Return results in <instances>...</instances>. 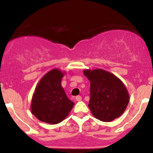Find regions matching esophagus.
<instances>
[{
	"mask_svg": "<svg viewBox=\"0 0 153 153\" xmlns=\"http://www.w3.org/2000/svg\"><path fill=\"white\" fill-rule=\"evenodd\" d=\"M75 100H76L77 101H81V100H82V98H81V96L78 95V96H77L76 98H75Z\"/></svg>",
	"mask_w": 153,
	"mask_h": 153,
	"instance_id": "34e87169",
	"label": "esophagus"
}]
</instances>
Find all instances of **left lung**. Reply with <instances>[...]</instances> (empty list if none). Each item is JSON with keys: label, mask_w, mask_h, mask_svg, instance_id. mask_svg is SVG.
Masks as SVG:
<instances>
[{"label": "left lung", "mask_w": 153, "mask_h": 153, "mask_svg": "<svg viewBox=\"0 0 153 153\" xmlns=\"http://www.w3.org/2000/svg\"><path fill=\"white\" fill-rule=\"evenodd\" d=\"M90 81L89 107L97 119L109 122L121 116L129 101L124 84L116 75L102 69H84Z\"/></svg>", "instance_id": "8db88e82"}]
</instances>
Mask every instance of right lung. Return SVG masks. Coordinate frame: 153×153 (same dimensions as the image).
<instances>
[{
  "instance_id": "right-lung-1",
  "label": "right lung",
  "mask_w": 153,
  "mask_h": 153,
  "mask_svg": "<svg viewBox=\"0 0 153 153\" xmlns=\"http://www.w3.org/2000/svg\"><path fill=\"white\" fill-rule=\"evenodd\" d=\"M66 71H49L37 84L31 101V112L39 121L57 124L69 115L74 103L67 98L61 80Z\"/></svg>"
}]
</instances>
